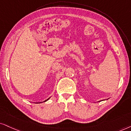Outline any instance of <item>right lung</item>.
<instances>
[{
    "instance_id": "add662e5",
    "label": "right lung",
    "mask_w": 131,
    "mask_h": 131,
    "mask_svg": "<svg viewBox=\"0 0 131 131\" xmlns=\"http://www.w3.org/2000/svg\"><path fill=\"white\" fill-rule=\"evenodd\" d=\"M50 98V97H49V98H48V99H47V100H45V101H45H45H48V99H49ZM39 103H41V102H39Z\"/></svg>"
}]
</instances>
